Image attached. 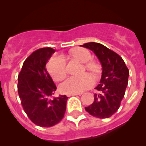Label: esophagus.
<instances>
[{
  "label": "esophagus",
  "mask_w": 146,
  "mask_h": 146,
  "mask_svg": "<svg viewBox=\"0 0 146 146\" xmlns=\"http://www.w3.org/2000/svg\"><path fill=\"white\" fill-rule=\"evenodd\" d=\"M81 93H77V94H68L67 96H77V95H81Z\"/></svg>",
  "instance_id": "34e87169"
}]
</instances>
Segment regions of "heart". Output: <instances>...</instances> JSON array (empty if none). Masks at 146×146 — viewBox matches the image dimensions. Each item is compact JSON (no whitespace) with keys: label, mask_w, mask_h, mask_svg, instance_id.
<instances>
[{"label":"heart","mask_w":146,"mask_h":146,"mask_svg":"<svg viewBox=\"0 0 146 146\" xmlns=\"http://www.w3.org/2000/svg\"><path fill=\"white\" fill-rule=\"evenodd\" d=\"M71 55L82 63H87L91 59V55L86 49L77 48L72 52ZM86 68L89 71L96 72L99 69L97 64L89 62L86 64ZM47 69L50 76L55 81H61L66 75V62L62 55H55L49 60ZM94 78L90 74L81 76H72L64 81L60 86V90L65 94H77L84 91L94 85Z\"/></svg>","instance_id":"b5f03b06"}]
</instances>
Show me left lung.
<instances>
[{"mask_svg": "<svg viewBox=\"0 0 146 146\" xmlns=\"http://www.w3.org/2000/svg\"><path fill=\"white\" fill-rule=\"evenodd\" d=\"M92 50L102 66L100 83L96 88L94 101L85 108L92 116L108 118L118 110L128 85L129 72L124 60L118 54L102 44L88 42L80 45Z\"/></svg>", "mask_w": 146, "mask_h": 146, "instance_id": "8db88e82", "label": "left lung"}]
</instances>
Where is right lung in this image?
I'll use <instances>...</instances> for the list:
<instances>
[{
	"mask_svg": "<svg viewBox=\"0 0 146 146\" xmlns=\"http://www.w3.org/2000/svg\"><path fill=\"white\" fill-rule=\"evenodd\" d=\"M55 50L51 47L36 50L23 63L18 75L17 90L23 110L37 126L50 127L63 119L68 97H53L56 86L46 69V64Z\"/></svg>",
	"mask_w": 146,
	"mask_h": 146,
	"instance_id": "right-lung-1",
	"label": "right lung"
}]
</instances>
